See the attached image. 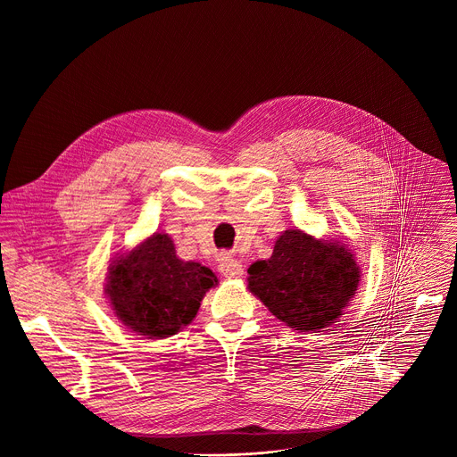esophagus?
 <instances>
[{
	"label": "esophagus",
	"mask_w": 457,
	"mask_h": 457,
	"mask_svg": "<svg viewBox=\"0 0 457 457\" xmlns=\"http://www.w3.org/2000/svg\"><path fill=\"white\" fill-rule=\"evenodd\" d=\"M219 270L224 278H241L245 274V269H243L241 262L233 259L231 255H226V253L220 257Z\"/></svg>",
	"instance_id": "34e87169"
}]
</instances>
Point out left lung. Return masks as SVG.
<instances>
[{
	"instance_id": "1",
	"label": "left lung",
	"mask_w": 457,
	"mask_h": 457,
	"mask_svg": "<svg viewBox=\"0 0 457 457\" xmlns=\"http://www.w3.org/2000/svg\"><path fill=\"white\" fill-rule=\"evenodd\" d=\"M248 274L250 293L278 320L298 331H319L343 315L361 269L346 245L287 229L270 259L255 261Z\"/></svg>"
}]
</instances>
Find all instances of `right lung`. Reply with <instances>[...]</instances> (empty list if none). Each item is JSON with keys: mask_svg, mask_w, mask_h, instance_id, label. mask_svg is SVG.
Listing matches in <instances>:
<instances>
[{"mask_svg": "<svg viewBox=\"0 0 457 457\" xmlns=\"http://www.w3.org/2000/svg\"><path fill=\"white\" fill-rule=\"evenodd\" d=\"M219 283L211 269L181 261L166 233H154L109 267L105 295L118 320L137 335L162 339L196 317L205 293Z\"/></svg>", "mask_w": 457, "mask_h": 457, "instance_id": "1", "label": "right lung"}]
</instances>
